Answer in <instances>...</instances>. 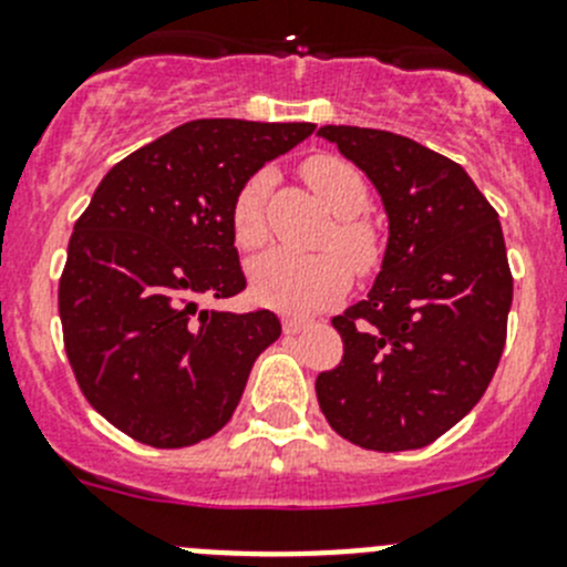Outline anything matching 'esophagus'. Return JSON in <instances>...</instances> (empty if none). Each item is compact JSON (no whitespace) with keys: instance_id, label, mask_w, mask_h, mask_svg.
Segmentation results:
<instances>
[{"instance_id":"esophagus-1","label":"esophagus","mask_w":567,"mask_h":567,"mask_svg":"<svg viewBox=\"0 0 567 567\" xmlns=\"http://www.w3.org/2000/svg\"><path fill=\"white\" fill-rule=\"evenodd\" d=\"M305 328H308V319H299V316H282V330L288 336H296Z\"/></svg>"}]
</instances>
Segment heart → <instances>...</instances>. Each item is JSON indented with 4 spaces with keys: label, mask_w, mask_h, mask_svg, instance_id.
<instances>
[{
    "label": "heart",
    "mask_w": 567,
    "mask_h": 567,
    "mask_svg": "<svg viewBox=\"0 0 567 567\" xmlns=\"http://www.w3.org/2000/svg\"><path fill=\"white\" fill-rule=\"evenodd\" d=\"M302 175L319 200L339 214L333 228V243L354 259L359 271H370L379 262V237L359 220L370 200L364 177L347 161L336 155H313L305 161ZM271 172H257L239 186L231 206V231L239 248H259L268 237L265 206L271 195ZM347 256V257H348ZM346 257V258H347ZM339 251L293 254L285 248L262 254L248 268L251 293L259 305L285 310V313H310L328 308L347 293L353 282V266Z\"/></svg>",
    "instance_id": "b5f03b06"
}]
</instances>
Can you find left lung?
Returning a JSON list of instances; mask_svg holds the SVG:
<instances>
[{
    "instance_id": "1",
    "label": "left lung",
    "mask_w": 567,
    "mask_h": 567,
    "mask_svg": "<svg viewBox=\"0 0 567 567\" xmlns=\"http://www.w3.org/2000/svg\"><path fill=\"white\" fill-rule=\"evenodd\" d=\"M319 135L379 188L390 239L367 299L333 316L344 355L319 372L316 398L355 446H430L481 401L506 344L514 279L497 212L463 166L410 137Z\"/></svg>"
}]
</instances>
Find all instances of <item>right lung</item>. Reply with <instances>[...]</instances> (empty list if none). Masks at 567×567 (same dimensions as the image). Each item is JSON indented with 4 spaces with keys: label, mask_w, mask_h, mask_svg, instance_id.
<instances>
[{
    "label": "right lung",
    "mask_w": 567,
    "mask_h": 567,
    "mask_svg": "<svg viewBox=\"0 0 567 567\" xmlns=\"http://www.w3.org/2000/svg\"><path fill=\"white\" fill-rule=\"evenodd\" d=\"M313 124L200 118L115 163L68 246L64 350L84 398L135 441L200 443L231 421L248 372L282 333L271 310H206L246 288L239 186Z\"/></svg>",
    "instance_id": "right-lung-1"
}]
</instances>
